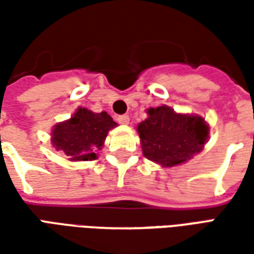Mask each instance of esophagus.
Instances as JSON below:
<instances>
[{
  "mask_svg": "<svg viewBox=\"0 0 254 254\" xmlns=\"http://www.w3.org/2000/svg\"><path fill=\"white\" fill-rule=\"evenodd\" d=\"M129 116H120V117H117V121L120 122L121 125H127L129 124Z\"/></svg>",
  "mask_w": 254,
  "mask_h": 254,
  "instance_id": "34e87169",
  "label": "esophagus"
}]
</instances>
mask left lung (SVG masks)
<instances>
[{
  "instance_id": "left-lung-1",
  "label": "left lung",
  "mask_w": 254,
  "mask_h": 254,
  "mask_svg": "<svg viewBox=\"0 0 254 254\" xmlns=\"http://www.w3.org/2000/svg\"><path fill=\"white\" fill-rule=\"evenodd\" d=\"M148 117L136 127L143 155L163 167L184 165L209 137V127L201 116L177 113L169 106L149 107Z\"/></svg>"
}]
</instances>
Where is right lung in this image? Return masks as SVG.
I'll use <instances>...</instances> for the list:
<instances>
[{"label":"right lung","mask_w":254,"mask_h":254,"mask_svg":"<svg viewBox=\"0 0 254 254\" xmlns=\"http://www.w3.org/2000/svg\"><path fill=\"white\" fill-rule=\"evenodd\" d=\"M116 127L117 122L106 111L94 113L78 107L69 120L53 127L52 144L72 162L95 160L109 132Z\"/></svg>","instance_id":"obj_1"}]
</instances>
